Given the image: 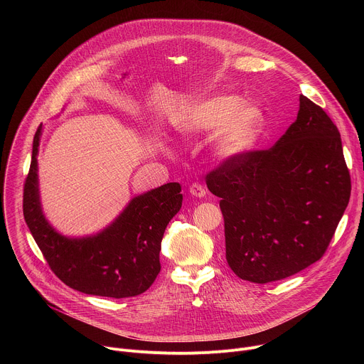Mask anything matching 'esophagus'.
<instances>
[{"instance_id": "1", "label": "esophagus", "mask_w": 364, "mask_h": 364, "mask_svg": "<svg viewBox=\"0 0 364 364\" xmlns=\"http://www.w3.org/2000/svg\"><path fill=\"white\" fill-rule=\"evenodd\" d=\"M190 193H191V196H196V197L201 198V197L205 196V188L200 183H193L190 186Z\"/></svg>"}]
</instances>
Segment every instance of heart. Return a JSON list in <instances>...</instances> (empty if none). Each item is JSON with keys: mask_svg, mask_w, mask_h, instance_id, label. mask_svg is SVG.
Masks as SVG:
<instances>
[{"mask_svg": "<svg viewBox=\"0 0 364 364\" xmlns=\"http://www.w3.org/2000/svg\"><path fill=\"white\" fill-rule=\"evenodd\" d=\"M265 125L264 111L252 103L243 105V99L236 95L203 100L176 119V128L187 135L220 128L215 149L223 159L240 157L250 152L261 139Z\"/></svg>", "mask_w": 364, "mask_h": 364, "instance_id": "b5f03b06", "label": "heart"}]
</instances>
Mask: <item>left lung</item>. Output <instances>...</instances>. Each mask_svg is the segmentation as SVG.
<instances>
[{
  "mask_svg": "<svg viewBox=\"0 0 364 364\" xmlns=\"http://www.w3.org/2000/svg\"><path fill=\"white\" fill-rule=\"evenodd\" d=\"M205 184L222 198L228 264L255 284L321 259L351 191L340 132L304 95L295 122L274 146L226 159Z\"/></svg>",
  "mask_w": 364,
  "mask_h": 364,
  "instance_id": "1",
  "label": "left lung"
}]
</instances>
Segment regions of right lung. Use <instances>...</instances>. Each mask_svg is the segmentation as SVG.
Returning <instances> with one entry per match:
<instances>
[{"mask_svg":"<svg viewBox=\"0 0 364 364\" xmlns=\"http://www.w3.org/2000/svg\"><path fill=\"white\" fill-rule=\"evenodd\" d=\"M40 136L41 125L33 141L23 213L50 269L68 287L89 295L128 298L145 292L161 269V240L168 222L181 209V186L167 183L134 197L124 212L96 235L63 236L50 226L41 210L37 177Z\"/></svg>","mask_w":364,"mask_h":364,"instance_id":"1","label":"right lung"}]
</instances>
